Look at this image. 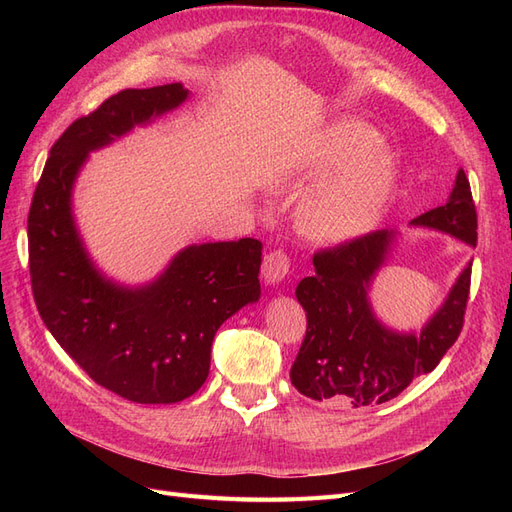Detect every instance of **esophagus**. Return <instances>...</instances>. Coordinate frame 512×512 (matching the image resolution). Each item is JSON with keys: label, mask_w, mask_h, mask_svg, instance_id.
Returning <instances> with one entry per match:
<instances>
[{"label": "esophagus", "mask_w": 512, "mask_h": 512, "mask_svg": "<svg viewBox=\"0 0 512 512\" xmlns=\"http://www.w3.org/2000/svg\"><path fill=\"white\" fill-rule=\"evenodd\" d=\"M290 269V258L282 250H273L265 256V262H262V277H265L267 284H280L284 277L288 275Z\"/></svg>", "instance_id": "esophagus-1"}]
</instances>
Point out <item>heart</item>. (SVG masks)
Segmentation results:
<instances>
[{
    "label": "heart",
    "instance_id": "b5f03b06",
    "mask_svg": "<svg viewBox=\"0 0 512 512\" xmlns=\"http://www.w3.org/2000/svg\"><path fill=\"white\" fill-rule=\"evenodd\" d=\"M318 175L294 205V226L316 243L361 237L374 226L399 183L395 149L367 123L342 119L320 134L305 160Z\"/></svg>",
    "mask_w": 512,
    "mask_h": 512
}]
</instances>
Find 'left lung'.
Listing matches in <instances>:
<instances>
[{
    "mask_svg": "<svg viewBox=\"0 0 512 512\" xmlns=\"http://www.w3.org/2000/svg\"><path fill=\"white\" fill-rule=\"evenodd\" d=\"M410 224L446 232L474 247L478 224L466 173H457L446 205L418 215ZM393 239L391 230H374L314 254L316 273L303 277L294 292L307 314V331L290 380L305 397L348 401L354 408L384 404L414 378L436 369L457 342L468 305L472 262L418 335L386 329L376 318L367 290Z\"/></svg>",
    "mask_w": 512,
    "mask_h": 512,
    "instance_id": "1",
    "label": "left lung"
}]
</instances>
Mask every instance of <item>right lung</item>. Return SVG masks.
Wrapping results in <instances>:
<instances>
[{
	"mask_svg": "<svg viewBox=\"0 0 512 512\" xmlns=\"http://www.w3.org/2000/svg\"><path fill=\"white\" fill-rule=\"evenodd\" d=\"M181 83L123 89L76 119L51 147L27 218L29 275L46 329L87 376L134 404H177L209 376L222 322L260 297L258 239L188 245L147 286L94 267L72 218V185L89 151L188 100Z\"/></svg>",
	"mask_w": 512,
	"mask_h": 512,
	"instance_id": "1",
	"label": "right lung"
}]
</instances>
